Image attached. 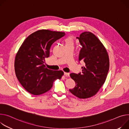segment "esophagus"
Here are the masks:
<instances>
[{
  "mask_svg": "<svg viewBox=\"0 0 129 129\" xmlns=\"http://www.w3.org/2000/svg\"><path fill=\"white\" fill-rule=\"evenodd\" d=\"M64 76L66 77H68L69 76V74L68 73H64Z\"/></svg>",
  "mask_w": 129,
  "mask_h": 129,
  "instance_id": "esophagus-1",
  "label": "esophagus"
}]
</instances>
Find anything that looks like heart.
<instances>
[{
    "instance_id": "b5f03b06",
    "label": "heart",
    "mask_w": 129,
    "mask_h": 129,
    "mask_svg": "<svg viewBox=\"0 0 129 129\" xmlns=\"http://www.w3.org/2000/svg\"><path fill=\"white\" fill-rule=\"evenodd\" d=\"M65 45L66 46H70V45H74V39L72 37H70L67 38V39H65Z\"/></svg>"
}]
</instances>
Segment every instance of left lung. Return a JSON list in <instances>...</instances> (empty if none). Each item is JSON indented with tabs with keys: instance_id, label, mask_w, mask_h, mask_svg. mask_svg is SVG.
Returning <instances> with one entry per match:
<instances>
[{
	"instance_id": "obj_1",
	"label": "left lung",
	"mask_w": 129,
	"mask_h": 129,
	"mask_svg": "<svg viewBox=\"0 0 129 129\" xmlns=\"http://www.w3.org/2000/svg\"><path fill=\"white\" fill-rule=\"evenodd\" d=\"M77 38L82 46L79 60L85 66L82 67L81 74H70L76 85L69 91L79 98L86 99L95 95L104 83L109 70V57L102 43L91 32H83Z\"/></svg>"
}]
</instances>
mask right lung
Instances as JSON below:
<instances>
[{"label":"right lung","instance_id":"right-lung-1","mask_svg":"<svg viewBox=\"0 0 129 129\" xmlns=\"http://www.w3.org/2000/svg\"><path fill=\"white\" fill-rule=\"evenodd\" d=\"M65 32L40 30L31 34L21 44L14 62L15 72L20 83L27 91L39 95L49 90L54 80L61 79L64 72L46 67L52 44L63 37Z\"/></svg>","mask_w":129,"mask_h":129}]
</instances>
